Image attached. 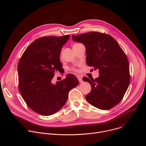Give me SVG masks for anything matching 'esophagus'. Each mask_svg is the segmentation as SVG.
<instances>
[{"label": "esophagus", "mask_w": 146, "mask_h": 146, "mask_svg": "<svg viewBox=\"0 0 146 146\" xmlns=\"http://www.w3.org/2000/svg\"><path fill=\"white\" fill-rule=\"evenodd\" d=\"M78 80H79V82H80V83H81V82H82V77H81V76H78Z\"/></svg>", "instance_id": "esophagus-1"}]
</instances>
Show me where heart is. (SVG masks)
Here are the masks:
<instances>
[{"label": "heart", "instance_id": "heart-1", "mask_svg": "<svg viewBox=\"0 0 146 146\" xmlns=\"http://www.w3.org/2000/svg\"><path fill=\"white\" fill-rule=\"evenodd\" d=\"M78 44H78V43L75 44H74V46H76V45H78ZM71 70H72V71H77V70H76V68H71Z\"/></svg>", "mask_w": 146, "mask_h": 146}]
</instances>
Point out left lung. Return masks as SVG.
<instances>
[{
	"label": "left lung",
	"mask_w": 146,
	"mask_h": 146,
	"mask_svg": "<svg viewBox=\"0 0 146 146\" xmlns=\"http://www.w3.org/2000/svg\"><path fill=\"white\" fill-rule=\"evenodd\" d=\"M74 41L84 44L86 64L99 70V76L94 80L84 77L91 85L85 98L88 103L102 110H109L117 105L124 96L130 81L127 56L118 42L109 35L89 32L72 36Z\"/></svg>",
	"instance_id": "left-lung-1"
}]
</instances>
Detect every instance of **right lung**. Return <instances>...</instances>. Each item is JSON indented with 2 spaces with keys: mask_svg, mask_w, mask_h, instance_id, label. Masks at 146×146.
Returning a JSON list of instances; mask_svg holds the SVG:
<instances>
[{
  "mask_svg": "<svg viewBox=\"0 0 146 146\" xmlns=\"http://www.w3.org/2000/svg\"><path fill=\"white\" fill-rule=\"evenodd\" d=\"M69 38L70 35L37 38L19 60V92L27 106L41 115L49 116L60 110L68 99L69 91L79 84L72 74L55 85L51 83L55 72L62 68L60 53Z\"/></svg>",
  "mask_w": 146,
  "mask_h": 146,
  "instance_id": "1",
  "label": "right lung"
}]
</instances>
